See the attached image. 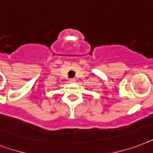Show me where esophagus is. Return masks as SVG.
<instances>
[{
	"label": "esophagus",
	"instance_id": "obj_1",
	"mask_svg": "<svg viewBox=\"0 0 153 153\" xmlns=\"http://www.w3.org/2000/svg\"><path fill=\"white\" fill-rule=\"evenodd\" d=\"M69 82H70V83H75L76 82V79H74V78H71V79H69Z\"/></svg>",
	"mask_w": 153,
	"mask_h": 153
}]
</instances>
